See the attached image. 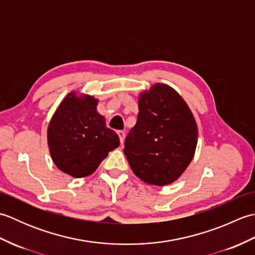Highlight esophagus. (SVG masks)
Wrapping results in <instances>:
<instances>
[{
  "label": "esophagus",
  "mask_w": 255,
  "mask_h": 255,
  "mask_svg": "<svg viewBox=\"0 0 255 255\" xmlns=\"http://www.w3.org/2000/svg\"><path fill=\"white\" fill-rule=\"evenodd\" d=\"M117 133H118V136H119V140H121V143L123 144L124 141H125V137H126V133H125V131H123V130L117 131Z\"/></svg>",
  "instance_id": "esophagus-1"
}]
</instances>
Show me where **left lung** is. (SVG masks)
Wrapping results in <instances>:
<instances>
[{
    "label": "left lung",
    "instance_id": "obj_1",
    "mask_svg": "<svg viewBox=\"0 0 255 255\" xmlns=\"http://www.w3.org/2000/svg\"><path fill=\"white\" fill-rule=\"evenodd\" d=\"M197 134L186 103L169 85L159 83L140 96L137 123L125 140L124 152L139 178L163 186L191 163Z\"/></svg>",
    "mask_w": 255,
    "mask_h": 255
}]
</instances>
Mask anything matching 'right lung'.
Here are the masks:
<instances>
[{
	"instance_id": "obj_1",
	"label": "right lung",
	"mask_w": 255,
	"mask_h": 255,
	"mask_svg": "<svg viewBox=\"0 0 255 255\" xmlns=\"http://www.w3.org/2000/svg\"><path fill=\"white\" fill-rule=\"evenodd\" d=\"M92 96L70 93L48 127L51 158L62 172L73 177L92 174L108 152L119 145L117 133L107 128Z\"/></svg>"
}]
</instances>
